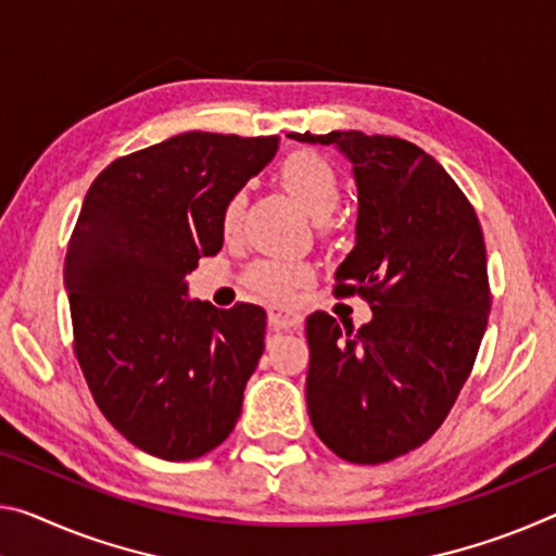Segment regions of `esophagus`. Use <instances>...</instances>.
Wrapping results in <instances>:
<instances>
[{
    "label": "esophagus",
    "mask_w": 556,
    "mask_h": 556,
    "mask_svg": "<svg viewBox=\"0 0 556 556\" xmlns=\"http://www.w3.org/2000/svg\"><path fill=\"white\" fill-rule=\"evenodd\" d=\"M302 324V316L289 309H279V306H271L269 309V329H292V326Z\"/></svg>",
    "instance_id": "obj_1"
}]
</instances>
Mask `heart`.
Instances as JSON below:
<instances>
[{
    "mask_svg": "<svg viewBox=\"0 0 556 556\" xmlns=\"http://www.w3.org/2000/svg\"><path fill=\"white\" fill-rule=\"evenodd\" d=\"M279 178L312 217H329L341 200V180L333 165L312 151H296L279 165ZM244 213V192L237 190L225 202L223 232L232 235L240 227ZM312 279V267L306 262L287 257H267L250 264L244 271V285L254 294L287 302L294 289Z\"/></svg>",
    "mask_w": 556,
    "mask_h": 556,
    "instance_id": "1",
    "label": "heart"
}]
</instances>
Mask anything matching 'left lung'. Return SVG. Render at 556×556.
Listing matches in <instances>:
<instances>
[{"mask_svg":"<svg viewBox=\"0 0 556 556\" xmlns=\"http://www.w3.org/2000/svg\"><path fill=\"white\" fill-rule=\"evenodd\" d=\"M289 136L337 146L354 163L356 247L333 294H358L374 312L358 331L326 312L306 316V408L343 460L389 463L443 426L478 358L492 304L480 219L443 165L408 140Z\"/></svg>","mask_w":556,"mask_h":556,"instance_id":"1","label":"left lung"}]
</instances>
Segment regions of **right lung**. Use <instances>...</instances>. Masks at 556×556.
I'll return each instance as SVG.
<instances>
[{
	"mask_svg": "<svg viewBox=\"0 0 556 556\" xmlns=\"http://www.w3.org/2000/svg\"><path fill=\"white\" fill-rule=\"evenodd\" d=\"M277 151L275 136L190 130L116 157L91 182L64 281L74 354L96 405L143 453L195 460L232 433L264 351L262 306L185 299L223 210Z\"/></svg>",
	"mask_w": 556,
	"mask_h": 556,
	"instance_id": "add662e5",
	"label": "right lung"
}]
</instances>
